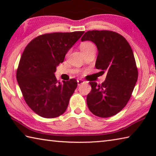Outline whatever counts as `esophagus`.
Returning a JSON list of instances; mask_svg holds the SVG:
<instances>
[{
  "mask_svg": "<svg viewBox=\"0 0 156 156\" xmlns=\"http://www.w3.org/2000/svg\"><path fill=\"white\" fill-rule=\"evenodd\" d=\"M77 83H78V85L80 86V84H84L85 82H84L83 80H81V79H78V80H77Z\"/></svg>",
  "mask_w": 156,
  "mask_h": 156,
  "instance_id": "1",
  "label": "esophagus"
}]
</instances>
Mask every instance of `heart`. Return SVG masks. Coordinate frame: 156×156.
<instances>
[{
  "instance_id": "1",
  "label": "heart",
  "mask_w": 156,
  "mask_h": 156,
  "mask_svg": "<svg viewBox=\"0 0 156 156\" xmlns=\"http://www.w3.org/2000/svg\"><path fill=\"white\" fill-rule=\"evenodd\" d=\"M91 47H94L93 44L89 43V42H85V43H83L80 44V49L81 50L86 49L90 48Z\"/></svg>"
}]
</instances>
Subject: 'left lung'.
Returning a JSON list of instances; mask_svg holds the SVG:
<instances>
[{
  "label": "left lung",
  "mask_w": 156,
  "mask_h": 156,
  "mask_svg": "<svg viewBox=\"0 0 156 156\" xmlns=\"http://www.w3.org/2000/svg\"><path fill=\"white\" fill-rule=\"evenodd\" d=\"M91 41L98 49L96 69L107 72L101 84L89 82L91 91L87 96L90 112L108 118L127 104L138 80V69L131 46L120 34L112 31H88L81 41Z\"/></svg>",
  "instance_id": "1"
}]
</instances>
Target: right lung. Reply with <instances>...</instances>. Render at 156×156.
I'll use <instances>...</instances> for the list:
<instances>
[{"label": "right lung", "instance_id": "right-lung-1", "mask_svg": "<svg viewBox=\"0 0 156 156\" xmlns=\"http://www.w3.org/2000/svg\"><path fill=\"white\" fill-rule=\"evenodd\" d=\"M84 31L51 33L33 39L23 51L16 78L26 103L41 117L56 118L67 109L76 79L58 82L54 73Z\"/></svg>", "mask_w": 156, "mask_h": 156}]
</instances>
